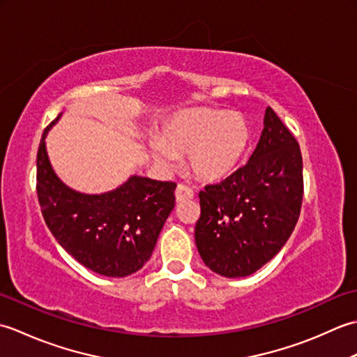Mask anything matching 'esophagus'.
Returning a JSON list of instances; mask_svg holds the SVG:
<instances>
[{
  "label": "esophagus",
  "instance_id": "obj_1",
  "mask_svg": "<svg viewBox=\"0 0 357 357\" xmlns=\"http://www.w3.org/2000/svg\"><path fill=\"white\" fill-rule=\"evenodd\" d=\"M174 196H176V204L190 201V199H193V190L190 187L179 184L176 187V192H174Z\"/></svg>",
  "mask_w": 357,
  "mask_h": 357
}]
</instances>
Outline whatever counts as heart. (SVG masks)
<instances>
[{
    "mask_svg": "<svg viewBox=\"0 0 357 357\" xmlns=\"http://www.w3.org/2000/svg\"><path fill=\"white\" fill-rule=\"evenodd\" d=\"M250 141L252 132L242 116L199 109L170 121L159 141L150 144V155L162 170L172 169L174 158L187 155V167L196 178L218 183L236 172Z\"/></svg>",
    "mask_w": 357,
    "mask_h": 357,
    "instance_id": "1",
    "label": "heart"
}]
</instances>
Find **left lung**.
I'll list each match as a JSON object with an SVG mask.
<instances>
[{
    "label": "left lung",
    "instance_id": "obj_1",
    "mask_svg": "<svg viewBox=\"0 0 357 357\" xmlns=\"http://www.w3.org/2000/svg\"><path fill=\"white\" fill-rule=\"evenodd\" d=\"M304 179L298 141L271 107L248 162L199 193L195 241L204 264L245 278L273 259L299 219Z\"/></svg>",
    "mask_w": 357,
    "mask_h": 357
}]
</instances>
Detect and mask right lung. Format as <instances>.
Wrapping results in <instances>:
<instances>
[{
  "label": "right lung",
  "mask_w": 357,
  "mask_h": 357,
  "mask_svg": "<svg viewBox=\"0 0 357 357\" xmlns=\"http://www.w3.org/2000/svg\"><path fill=\"white\" fill-rule=\"evenodd\" d=\"M45 128L36 156V193L44 221L67 253L98 275L124 278L144 267L174 207V183L132 174L104 193H82L53 170Z\"/></svg>",
  "instance_id": "1"
}]
</instances>
